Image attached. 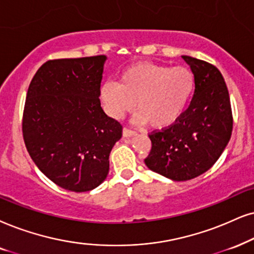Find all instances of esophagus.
<instances>
[{
	"mask_svg": "<svg viewBox=\"0 0 254 254\" xmlns=\"http://www.w3.org/2000/svg\"><path fill=\"white\" fill-rule=\"evenodd\" d=\"M123 136L124 137H133V136H136V132H134V131H132V130H129V129H127V127H124V129H123Z\"/></svg>",
	"mask_w": 254,
	"mask_h": 254,
	"instance_id": "obj_1",
	"label": "esophagus"
}]
</instances>
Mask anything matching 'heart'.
<instances>
[{"label": "heart", "mask_w": 254, "mask_h": 254, "mask_svg": "<svg viewBox=\"0 0 254 254\" xmlns=\"http://www.w3.org/2000/svg\"><path fill=\"white\" fill-rule=\"evenodd\" d=\"M193 72L186 66L136 63L121 73L120 82H105L99 99L109 116L120 120L136 104L133 122L166 129L179 121L194 91Z\"/></svg>", "instance_id": "1"}]
</instances>
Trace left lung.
<instances>
[{
	"instance_id": "obj_1",
	"label": "left lung",
	"mask_w": 254,
	"mask_h": 254,
	"mask_svg": "<svg viewBox=\"0 0 254 254\" xmlns=\"http://www.w3.org/2000/svg\"><path fill=\"white\" fill-rule=\"evenodd\" d=\"M195 85L184 115L168 129L149 134L152 149L145 158L151 171L176 182L203 175L219 159L232 133V110L226 83L212 64L182 56Z\"/></svg>"
}]
</instances>
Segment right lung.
<instances>
[{"label": "right lung", "instance_id": "right-lung-1", "mask_svg": "<svg viewBox=\"0 0 254 254\" xmlns=\"http://www.w3.org/2000/svg\"><path fill=\"white\" fill-rule=\"evenodd\" d=\"M107 56L48 61L29 85L23 138L31 159L51 182L73 192L105 181L122 125L99 101Z\"/></svg>", "mask_w": 254, "mask_h": 254}]
</instances>
